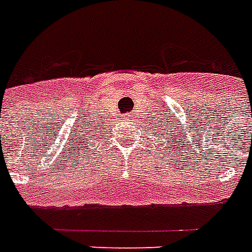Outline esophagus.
I'll list each match as a JSON object with an SVG mask.
<instances>
[{"instance_id": "obj_1", "label": "esophagus", "mask_w": 252, "mask_h": 252, "mask_svg": "<svg viewBox=\"0 0 252 252\" xmlns=\"http://www.w3.org/2000/svg\"><path fill=\"white\" fill-rule=\"evenodd\" d=\"M126 116H128V118H130V115H126Z\"/></svg>"}]
</instances>
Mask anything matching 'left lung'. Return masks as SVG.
Wrapping results in <instances>:
<instances>
[{"instance_id": "obj_1", "label": "left lung", "mask_w": 252, "mask_h": 252, "mask_svg": "<svg viewBox=\"0 0 252 252\" xmlns=\"http://www.w3.org/2000/svg\"><path fill=\"white\" fill-rule=\"evenodd\" d=\"M166 137H167V136H166ZM170 140H171V138H170ZM171 141H172V140H171ZM166 142V141H165Z\"/></svg>"}]
</instances>
